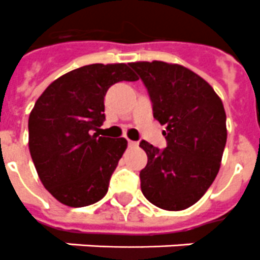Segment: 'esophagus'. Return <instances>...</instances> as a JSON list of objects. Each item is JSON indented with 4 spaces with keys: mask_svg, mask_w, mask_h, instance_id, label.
Listing matches in <instances>:
<instances>
[{
    "mask_svg": "<svg viewBox=\"0 0 260 260\" xmlns=\"http://www.w3.org/2000/svg\"><path fill=\"white\" fill-rule=\"evenodd\" d=\"M127 145H128V147H136V146H138V142H137V141L128 140Z\"/></svg>",
    "mask_w": 260,
    "mask_h": 260,
    "instance_id": "obj_1",
    "label": "esophagus"
}]
</instances>
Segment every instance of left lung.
<instances>
[{"label":"left lung","mask_w":260,"mask_h":260,"mask_svg":"<svg viewBox=\"0 0 260 260\" xmlns=\"http://www.w3.org/2000/svg\"><path fill=\"white\" fill-rule=\"evenodd\" d=\"M138 74L153 103V115L165 124L166 147L146 141L141 190L151 204L182 211L200 200L220 169L227 142L223 102L204 79L165 61L128 64Z\"/></svg>","instance_id":"left-lung-1"}]
</instances>
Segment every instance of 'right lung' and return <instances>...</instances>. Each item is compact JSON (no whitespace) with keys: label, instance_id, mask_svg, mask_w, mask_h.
Instances as JSON below:
<instances>
[{"label":"right lung","instance_id":"add662e5","mask_svg":"<svg viewBox=\"0 0 260 260\" xmlns=\"http://www.w3.org/2000/svg\"><path fill=\"white\" fill-rule=\"evenodd\" d=\"M123 80H138L127 64H90L56 79L35 103L29 151L43 185L61 204L87 207L109 190L127 141L93 132L106 119V92Z\"/></svg>","mask_w":260,"mask_h":260}]
</instances>
